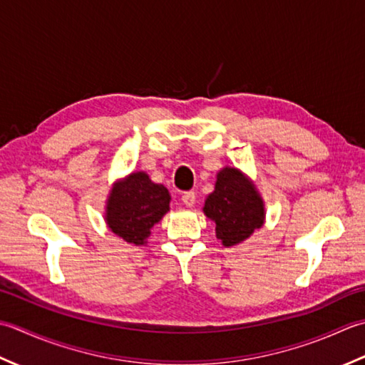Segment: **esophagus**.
Instances as JSON below:
<instances>
[{
    "mask_svg": "<svg viewBox=\"0 0 365 365\" xmlns=\"http://www.w3.org/2000/svg\"><path fill=\"white\" fill-rule=\"evenodd\" d=\"M181 200H182V203L187 206V207H192L193 205H195V202H197V193L195 192H185V193H182V197H181Z\"/></svg>",
    "mask_w": 365,
    "mask_h": 365,
    "instance_id": "1",
    "label": "esophagus"
}]
</instances>
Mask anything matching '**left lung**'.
Instances as JSON below:
<instances>
[{
	"instance_id": "1",
	"label": "left lung",
	"mask_w": 365,
	"mask_h": 365,
	"mask_svg": "<svg viewBox=\"0 0 365 365\" xmlns=\"http://www.w3.org/2000/svg\"><path fill=\"white\" fill-rule=\"evenodd\" d=\"M203 211L215 222V236L232 247L262 228L264 202L257 187L241 170L225 167L217 173L214 192L205 200Z\"/></svg>"
}]
</instances>
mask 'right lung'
Instances as JSON below:
<instances>
[{"instance_id":"1","label":"right lung","mask_w":365,"mask_h":365,"mask_svg":"<svg viewBox=\"0 0 365 365\" xmlns=\"http://www.w3.org/2000/svg\"><path fill=\"white\" fill-rule=\"evenodd\" d=\"M170 193L145 172H135L116 181L106 206L108 228L125 242L143 245L151 228L170 211Z\"/></svg>"}]
</instances>
